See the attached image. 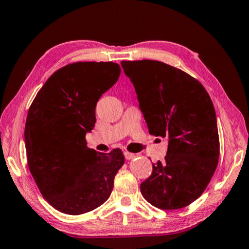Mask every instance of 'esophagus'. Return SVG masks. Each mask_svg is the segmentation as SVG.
Returning <instances> with one entry per match:
<instances>
[{"mask_svg":"<svg viewBox=\"0 0 249 249\" xmlns=\"http://www.w3.org/2000/svg\"><path fill=\"white\" fill-rule=\"evenodd\" d=\"M124 154L125 160H131L133 158H136V154L130 153V152H124Z\"/></svg>","mask_w":249,"mask_h":249,"instance_id":"esophagus-1","label":"esophagus"}]
</instances>
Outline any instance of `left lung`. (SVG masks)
I'll return each instance as SVG.
<instances>
[{
  "mask_svg": "<svg viewBox=\"0 0 249 249\" xmlns=\"http://www.w3.org/2000/svg\"><path fill=\"white\" fill-rule=\"evenodd\" d=\"M136 89L149 132L168 137L167 154L140 186L147 202L163 210L197 200L220 155L214 106L203 85L172 65L153 60L121 61Z\"/></svg>",
  "mask_w": 249,
  "mask_h": 249,
  "instance_id": "1",
  "label": "left lung"
}]
</instances>
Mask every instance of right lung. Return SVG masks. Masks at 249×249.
<instances>
[{
	"label": "right lung",
	"mask_w": 249,
	"mask_h": 249,
	"mask_svg": "<svg viewBox=\"0 0 249 249\" xmlns=\"http://www.w3.org/2000/svg\"><path fill=\"white\" fill-rule=\"evenodd\" d=\"M119 64L75 62L59 69L38 91L25 124L29 171L48 202L71 215L106 201L124 163L120 149L99 153L86 145L95 107L118 81Z\"/></svg>",
	"instance_id": "right-lung-1"
}]
</instances>
